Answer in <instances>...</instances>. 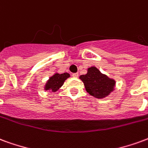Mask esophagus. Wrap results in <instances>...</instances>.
Here are the masks:
<instances>
[{"mask_svg": "<svg viewBox=\"0 0 148 148\" xmlns=\"http://www.w3.org/2000/svg\"><path fill=\"white\" fill-rule=\"evenodd\" d=\"M73 76L74 77V78H77L79 76V73H73Z\"/></svg>", "mask_w": 148, "mask_h": 148, "instance_id": "obj_1", "label": "esophagus"}]
</instances>
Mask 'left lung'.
Listing matches in <instances>:
<instances>
[{"mask_svg":"<svg viewBox=\"0 0 148 148\" xmlns=\"http://www.w3.org/2000/svg\"><path fill=\"white\" fill-rule=\"evenodd\" d=\"M87 92L97 99H104L114 90L116 82L102 74L96 67L92 66L87 69V74L79 76Z\"/></svg>","mask_w":148,"mask_h":148,"instance_id":"obj_1","label":"left lung"}]
</instances>
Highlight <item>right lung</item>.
<instances>
[{
  "label": "right lung",
  "instance_id": "1",
  "mask_svg": "<svg viewBox=\"0 0 148 148\" xmlns=\"http://www.w3.org/2000/svg\"><path fill=\"white\" fill-rule=\"evenodd\" d=\"M70 77L69 73H64L62 74L60 73H55L46 82V85L44 87V89L46 90H51L52 92H55L61 88V87L64 84V81Z\"/></svg>",
  "mask_w": 148,
  "mask_h": 148
}]
</instances>
